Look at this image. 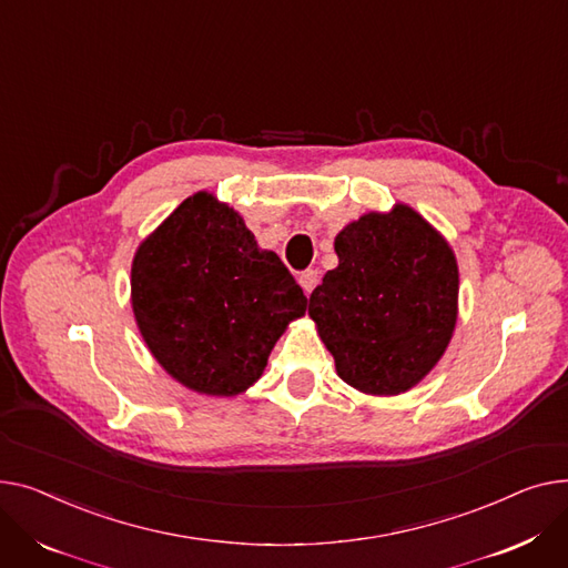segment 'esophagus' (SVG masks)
Here are the masks:
<instances>
[{"mask_svg": "<svg viewBox=\"0 0 568 568\" xmlns=\"http://www.w3.org/2000/svg\"><path fill=\"white\" fill-rule=\"evenodd\" d=\"M297 282H300V286H303L305 295H310L316 288V284H318V271H314V268L303 271V273H300Z\"/></svg>", "mask_w": 568, "mask_h": 568, "instance_id": "1", "label": "esophagus"}]
</instances>
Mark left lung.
Returning a JSON list of instances; mask_svg holds the SVG:
<instances>
[{
    "label": "left lung",
    "instance_id": "1",
    "mask_svg": "<svg viewBox=\"0 0 568 568\" xmlns=\"http://www.w3.org/2000/svg\"><path fill=\"white\" fill-rule=\"evenodd\" d=\"M339 265L310 295L325 348L351 387L392 396L443 357L456 325L458 265L417 211L366 213L335 239Z\"/></svg>",
    "mask_w": 568,
    "mask_h": 568
}]
</instances>
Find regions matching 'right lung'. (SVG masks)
Here are the masks:
<instances>
[{
	"label": "right lung",
	"instance_id": "1",
	"mask_svg": "<svg viewBox=\"0 0 568 568\" xmlns=\"http://www.w3.org/2000/svg\"><path fill=\"white\" fill-rule=\"evenodd\" d=\"M132 312L162 369L211 396L256 383L307 297L243 217L196 192L140 245L130 273Z\"/></svg>",
	"mask_w": 568,
	"mask_h": 568
}]
</instances>
